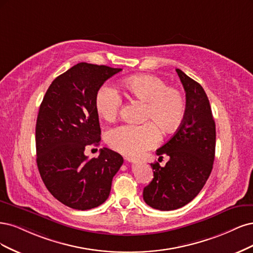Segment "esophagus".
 Segmentation results:
<instances>
[{"label": "esophagus", "instance_id": "obj_1", "mask_svg": "<svg viewBox=\"0 0 253 253\" xmlns=\"http://www.w3.org/2000/svg\"><path fill=\"white\" fill-rule=\"evenodd\" d=\"M125 160H127L128 162H137V159H135V158H132V157H130V156H125Z\"/></svg>", "mask_w": 253, "mask_h": 253}]
</instances>
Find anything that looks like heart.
<instances>
[{
  "label": "heart",
  "instance_id": "b5f03b06",
  "mask_svg": "<svg viewBox=\"0 0 253 253\" xmlns=\"http://www.w3.org/2000/svg\"><path fill=\"white\" fill-rule=\"evenodd\" d=\"M122 87L135 99L146 102V119L155 122L111 129L107 142L113 149L127 154L141 153L160 143L162 135L158 125L166 132L181 125L186 112L184 96L177 89L169 88L162 79L148 75L131 77L123 81ZM94 103L97 115L105 121H113L123 101L115 88L105 84L97 90Z\"/></svg>",
  "mask_w": 253,
  "mask_h": 253
}]
</instances>
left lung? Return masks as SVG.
Wrapping results in <instances>:
<instances>
[{
  "label": "left lung",
  "mask_w": 253,
  "mask_h": 253,
  "mask_svg": "<svg viewBox=\"0 0 253 253\" xmlns=\"http://www.w3.org/2000/svg\"><path fill=\"white\" fill-rule=\"evenodd\" d=\"M186 92L184 120L170 140L157 150L169 161L164 167L151 164L153 178L143 190L145 203L169 211L191 202L211 173L215 153V123L203 87L176 69Z\"/></svg>",
  "instance_id": "8db88e82"
}]
</instances>
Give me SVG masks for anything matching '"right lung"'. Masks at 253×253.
<instances>
[{
	"label": "right lung",
	"mask_w": 253,
	"mask_h": 253,
	"mask_svg": "<svg viewBox=\"0 0 253 253\" xmlns=\"http://www.w3.org/2000/svg\"><path fill=\"white\" fill-rule=\"evenodd\" d=\"M120 71L79 63L53 80L41 103L36 126L39 172L48 191L72 209H92L107 200L124 162L108 148L101 149L97 158L84 153L87 146L101 141L95 94Z\"/></svg>",
	"instance_id": "right-lung-1"
}]
</instances>
